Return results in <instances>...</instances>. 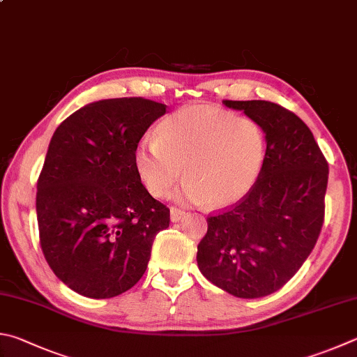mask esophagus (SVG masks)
Here are the masks:
<instances>
[{
	"label": "esophagus",
	"mask_w": 357,
	"mask_h": 357,
	"mask_svg": "<svg viewBox=\"0 0 357 357\" xmlns=\"http://www.w3.org/2000/svg\"><path fill=\"white\" fill-rule=\"evenodd\" d=\"M184 217H185V211L178 209V207H172V209H170V218H172L173 223L179 222V220H183Z\"/></svg>",
	"instance_id": "obj_1"
}]
</instances>
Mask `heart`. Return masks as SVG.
Wrapping results in <instances>:
<instances>
[{
	"label": "heart",
	"mask_w": 357,
	"mask_h": 357,
	"mask_svg": "<svg viewBox=\"0 0 357 357\" xmlns=\"http://www.w3.org/2000/svg\"><path fill=\"white\" fill-rule=\"evenodd\" d=\"M267 156V134L251 116L209 106L179 109L145 137L134 165L153 197H165L185 167L178 198L212 207L236 204L257 183Z\"/></svg>",
	"instance_id": "b5f03b06"
}]
</instances>
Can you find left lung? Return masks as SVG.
<instances>
[{"label":"left lung","mask_w":357,"mask_h":357,"mask_svg":"<svg viewBox=\"0 0 357 357\" xmlns=\"http://www.w3.org/2000/svg\"><path fill=\"white\" fill-rule=\"evenodd\" d=\"M267 134V156L251 192L207 217L198 268L237 298H261L290 281L325 222L328 160L300 116L264 100L223 101Z\"/></svg>","instance_id":"1"}]
</instances>
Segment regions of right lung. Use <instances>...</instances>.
<instances>
[{
	"label": "right lung",
	"instance_id": "obj_1",
	"mask_svg": "<svg viewBox=\"0 0 357 357\" xmlns=\"http://www.w3.org/2000/svg\"><path fill=\"white\" fill-rule=\"evenodd\" d=\"M167 106L145 98L101 100L63 120L37 181L43 256L76 294L105 300L139 282L170 209L140 181L134 151Z\"/></svg>",
	"mask_w": 357,
	"mask_h": 357
}]
</instances>
